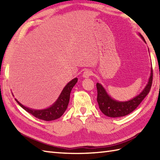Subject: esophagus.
Listing matches in <instances>:
<instances>
[{
	"instance_id": "1",
	"label": "esophagus",
	"mask_w": 160,
	"mask_h": 160,
	"mask_svg": "<svg viewBox=\"0 0 160 160\" xmlns=\"http://www.w3.org/2000/svg\"><path fill=\"white\" fill-rule=\"evenodd\" d=\"M92 74H93V72H92V71H91V70H90V69H86L83 72L82 76H83V78H89L90 76H92Z\"/></svg>"
}]
</instances>
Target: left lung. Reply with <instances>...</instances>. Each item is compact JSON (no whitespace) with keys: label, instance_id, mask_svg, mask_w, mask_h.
<instances>
[{"label":"left lung","instance_id":"1","mask_svg":"<svg viewBox=\"0 0 160 160\" xmlns=\"http://www.w3.org/2000/svg\"><path fill=\"white\" fill-rule=\"evenodd\" d=\"M142 39L146 42L144 37L141 35V33H138ZM152 69L151 68V75L148 78V83L142 92L132 98L131 100L120 102L113 99L105 90L103 86L100 83L96 84L98 96L97 101L100 111L108 117L111 118H120L131 113L136 108L142 101L144 99V98L147 96V94L150 91L152 85Z\"/></svg>","mask_w":160,"mask_h":160}]
</instances>
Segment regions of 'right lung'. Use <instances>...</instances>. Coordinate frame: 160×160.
<instances>
[{"mask_svg":"<svg viewBox=\"0 0 160 160\" xmlns=\"http://www.w3.org/2000/svg\"><path fill=\"white\" fill-rule=\"evenodd\" d=\"M77 82V78H75L74 79L71 80L70 82L64 87L62 92H61L58 98L55 102H54L52 106L47 108H45V109H33V108H30L25 107L21 103H20L16 99L15 100L17 102V103H18L23 109H25L27 112H28L30 114L33 115L34 117L40 119V120H42L45 121H52L56 120V119L60 118L62 116L63 113L65 112L66 109L67 108L68 104H69V102L70 93Z\"/></svg>","mask_w":160,"mask_h":160,"instance_id":"obj_1","label":"right lung"}]
</instances>
